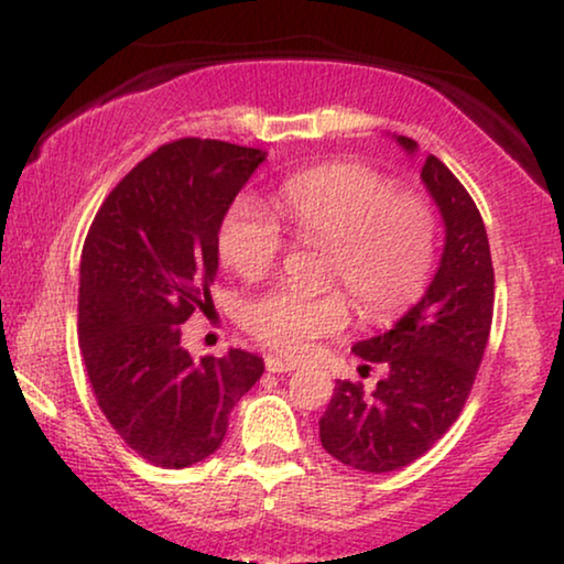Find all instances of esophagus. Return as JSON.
I'll return each mask as SVG.
<instances>
[{"instance_id":"obj_1","label":"esophagus","mask_w":564,"mask_h":564,"mask_svg":"<svg viewBox=\"0 0 564 564\" xmlns=\"http://www.w3.org/2000/svg\"><path fill=\"white\" fill-rule=\"evenodd\" d=\"M264 365H267V372H272V375H288V372H292V369H295L292 361L282 359V357H267Z\"/></svg>"}]
</instances>
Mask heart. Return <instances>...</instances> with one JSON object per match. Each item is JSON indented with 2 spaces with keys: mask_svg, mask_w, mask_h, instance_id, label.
<instances>
[{
  "mask_svg": "<svg viewBox=\"0 0 564 564\" xmlns=\"http://www.w3.org/2000/svg\"><path fill=\"white\" fill-rule=\"evenodd\" d=\"M276 205L297 241H323V280L344 282L361 315L384 321L411 307L436 259V213L426 197L354 161H330L292 174ZM284 251V236L257 197L230 203L218 226V257L243 280H259ZM341 288L307 292L276 284L246 305L257 341L303 357L313 341L349 323Z\"/></svg>",
  "mask_w": 564,
  "mask_h": 564,
  "instance_id": "obj_1",
  "label": "heart"
}]
</instances>
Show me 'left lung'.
Wrapping results in <instances>:
<instances>
[{"mask_svg":"<svg viewBox=\"0 0 564 564\" xmlns=\"http://www.w3.org/2000/svg\"><path fill=\"white\" fill-rule=\"evenodd\" d=\"M405 151L415 141L398 135ZM421 180L444 218L446 241L438 272L388 334L354 346L388 369L372 392L338 380L323 413L321 444L330 457L361 473H392L423 457L465 408L488 346L496 274L475 199L446 164L429 156Z\"/></svg>","mask_w":564,"mask_h":564,"instance_id":"1","label":"left lung"}]
</instances>
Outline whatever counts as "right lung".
<instances>
[{
    "label": "right lung",
    "instance_id": "obj_1",
    "mask_svg": "<svg viewBox=\"0 0 564 564\" xmlns=\"http://www.w3.org/2000/svg\"><path fill=\"white\" fill-rule=\"evenodd\" d=\"M264 153L180 138L130 169L91 220L79 267V346L99 411L135 454L197 465L264 372L243 349L192 359L182 323L213 305L218 226Z\"/></svg>",
    "mask_w": 564,
    "mask_h": 564
}]
</instances>
